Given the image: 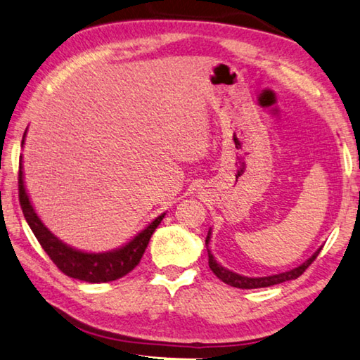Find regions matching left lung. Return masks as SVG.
<instances>
[{
  "label": "left lung",
  "instance_id": "obj_1",
  "mask_svg": "<svg viewBox=\"0 0 360 360\" xmlns=\"http://www.w3.org/2000/svg\"><path fill=\"white\" fill-rule=\"evenodd\" d=\"M210 240V231L207 234V238H205V245L209 244ZM209 252V268L214 271V274L219 278L220 281L225 282V284L231 285V287H238V288H260V287H269V285H276V284H281V282H285V281H292V279H297L302 276L311 263H313L317 255H319L321 249L317 250L313 257L309 258V260H306L303 264H300L298 268H293L290 271H285V273H279V274H273V276H266V278H247V276H240V274H236L233 271H229L226 268H223L221 264H219L215 262L214 255H212L210 250Z\"/></svg>",
  "mask_w": 360,
  "mask_h": 360
}]
</instances>
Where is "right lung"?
Returning <instances> with one entry per match:
<instances>
[{
	"label": "right lung",
	"mask_w": 360,
	"mask_h": 360,
	"mask_svg": "<svg viewBox=\"0 0 360 360\" xmlns=\"http://www.w3.org/2000/svg\"><path fill=\"white\" fill-rule=\"evenodd\" d=\"M25 137V134H23ZM23 145V140H22ZM19 201L23 212V217L28 225H30L33 234L37 236L38 243L43 247L44 252L54 262L56 266L63 274L70 276L73 279H79L84 282H110L116 281L131 273V271L140 263L146 245L150 243V238L155 233L159 223L164 219V215H159L153 220L143 231L139 233L131 243L126 244L121 249L105 253H87L72 249L67 244H63L60 239H57L49 229L44 226V223L38 219L37 212L28 199V194L23 186V174L22 164L19 166Z\"/></svg>",
	"instance_id": "obj_1"
}]
</instances>
